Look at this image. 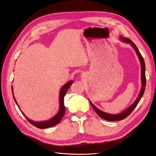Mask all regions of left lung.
<instances>
[{"label":"left lung","instance_id":"8db88e82","mask_svg":"<svg viewBox=\"0 0 156 156\" xmlns=\"http://www.w3.org/2000/svg\"><path fill=\"white\" fill-rule=\"evenodd\" d=\"M120 38L123 42L130 44L132 45V47L133 48V49H135L136 55H137V56H138L139 59L140 60V66H141V83H142V88H141L140 92L137 98H136V100L135 101V102L133 103V104H132L130 107H129L127 108H126V109L122 112L119 113V114H117V115L108 114V113L101 111V110L98 109V108L96 106H94L93 105V103L90 101V103L91 106L94 108V110L96 112V113L99 116H100V117H101L103 119H104L105 120H108V121H117V120H123V119H126V118L129 115H130V113L134 110V108L136 107V105H138V103H139V101L140 100V99L142 98V97L143 96V94L145 90V87H146V76H145V69H145V63H144L143 57L142 56V55H140V52H139L138 48H136L135 44L131 40L127 38V37H122V36H120Z\"/></svg>","mask_w":156,"mask_h":156}]
</instances>
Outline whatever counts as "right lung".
Masks as SVG:
<instances>
[{"label": "right lung", "instance_id": "add662e5", "mask_svg": "<svg viewBox=\"0 0 156 156\" xmlns=\"http://www.w3.org/2000/svg\"><path fill=\"white\" fill-rule=\"evenodd\" d=\"M72 84H73V81H69L68 83H66L62 87V88H61L60 92V98H59V99H60V100H59L60 101V109H59L57 114L52 118V119H51L50 120H47V121H42V122H35V121H32V120H30L29 119H28V118L25 115V114L23 112H22V114L26 117V119L28 120V121H29L30 124H32L33 126H34L35 127H37V128H40V129L48 128V127L54 126L57 124H58L60 122V120H62V117L64 116V115L65 114V111H66V108H65L64 103V98L66 94L67 91L68 90L69 87L72 85ZM12 91L13 97L14 100H15L18 107L20 108L19 105L17 104V103L15 97H14V96H13L12 87Z\"/></svg>", "mask_w": 156, "mask_h": 156}]
</instances>
